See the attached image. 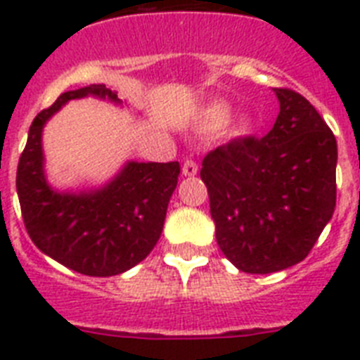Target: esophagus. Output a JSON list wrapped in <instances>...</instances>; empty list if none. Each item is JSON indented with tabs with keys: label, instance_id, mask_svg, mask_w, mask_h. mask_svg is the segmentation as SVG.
Returning <instances> with one entry per match:
<instances>
[{
	"label": "esophagus",
	"instance_id": "34e87169",
	"mask_svg": "<svg viewBox=\"0 0 360 360\" xmlns=\"http://www.w3.org/2000/svg\"><path fill=\"white\" fill-rule=\"evenodd\" d=\"M198 174V164L192 160V158H186L183 162V175L185 177H194Z\"/></svg>",
	"mask_w": 360,
	"mask_h": 360
}]
</instances>
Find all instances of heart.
<instances>
[{
    "instance_id": "b5f03b06",
    "label": "heart",
    "mask_w": 360,
    "mask_h": 360,
    "mask_svg": "<svg viewBox=\"0 0 360 360\" xmlns=\"http://www.w3.org/2000/svg\"><path fill=\"white\" fill-rule=\"evenodd\" d=\"M231 110L228 104H213V106H209V110L205 112V121H207L211 127H222L226 121L230 120ZM246 129V123H239L237 124V132H243Z\"/></svg>"
}]
</instances>
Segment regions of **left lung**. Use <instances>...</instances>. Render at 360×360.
I'll return each instance as SVG.
<instances>
[{
    "instance_id": "obj_1",
    "label": "left lung",
    "mask_w": 360,
    "mask_h": 360,
    "mask_svg": "<svg viewBox=\"0 0 360 360\" xmlns=\"http://www.w3.org/2000/svg\"><path fill=\"white\" fill-rule=\"evenodd\" d=\"M278 117L263 138H236L202 164L220 250L239 271L302 262L336 207V138L299 93L276 87Z\"/></svg>"
}]
</instances>
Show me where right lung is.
<instances>
[{"instance_id":"add662e5","label":"right lung","mask_w":360,"mask_h":360,"mask_svg":"<svg viewBox=\"0 0 360 360\" xmlns=\"http://www.w3.org/2000/svg\"><path fill=\"white\" fill-rule=\"evenodd\" d=\"M106 98L117 93L93 86L63 93L30 127L16 172V192L31 240L46 256L87 276H114L129 271L155 248L162 233L179 162H134L123 166L101 188L59 192L44 175L42 129L72 98Z\"/></svg>"}]
</instances>
